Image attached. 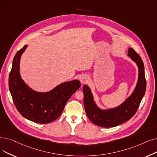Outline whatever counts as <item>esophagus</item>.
Wrapping results in <instances>:
<instances>
[{
    "label": "esophagus",
    "instance_id": "34e87169",
    "mask_svg": "<svg viewBox=\"0 0 157 157\" xmlns=\"http://www.w3.org/2000/svg\"><path fill=\"white\" fill-rule=\"evenodd\" d=\"M88 79H89L88 76H86V75H85V74L82 75V76H80V78H79V80H80V82L81 84H84V83H86L88 81Z\"/></svg>",
    "mask_w": 157,
    "mask_h": 157
}]
</instances>
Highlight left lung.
<instances>
[{
  "instance_id": "8db88e82",
  "label": "left lung",
  "mask_w": 157,
  "mask_h": 157,
  "mask_svg": "<svg viewBox=\"0 0 157 157\" xmlns=\"http://www.w3.org/2000/svg\"><path fill=\"white\" fill-rule=\"evenodd\" d=\"M128 56L138 67V80L132 93L121 105L114 108L102 109L95 102L89 86L84 85L83 87L84 106L87 117L99 126L114 127L130 119L137 112L144 97L146 88L144 63L140 56L132 48L128 49Z\"/></svg>"
}]
</instances>
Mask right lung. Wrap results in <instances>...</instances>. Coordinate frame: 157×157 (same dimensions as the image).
I'll list each match as a JSON object with an SVG mask.
<instances>
[{
	"label": "right lung",
	"mask_w": 157,
	"mask_h": 157,
	"mask_svg": "<svg viewBox=\"0 0 157 157\" xmlns=\"http://www.w3.org/2000/svg\"><path fill=\"white\" fill-rule=\"evenodd\" d=\"M28 45L18 51L13 61L9 76V88L17 110L24 117L40 124L49 123L58 119L71 95L81 86L78 79L60 83L45 92H38L29 87L20 73L22 54Z\"/></svg>",
	"instance_id": "right-lung-1"
}]
</instances>
